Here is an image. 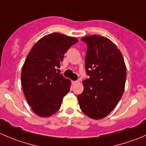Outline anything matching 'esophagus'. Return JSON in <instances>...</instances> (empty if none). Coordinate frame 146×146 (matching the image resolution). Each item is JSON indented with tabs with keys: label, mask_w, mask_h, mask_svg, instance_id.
Listing matches in <instances>:
<instances>
[{
	"label": "esophagus",
	"mask_w": 146,
	"mask_h": 146,
	"mask_svg": "<svg viewBox=\"0 0 146 146\" xmlns=\"http://www.w3.org/2000/svg\"><path fill=\"white\" fill-rule=\"evenodd\" d=\"M71 82H72V85H76V83H78V81L77 80V81H72Z\"/></svg>",
	"instance_id": "34e87169"
}]
</instances>
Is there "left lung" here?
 <instances>
[{"mask_svg":"<svg viewBox=\"0 0 146 146\" xmlns=\"http://www.w3.org/2000/svg\"><path fill=\"white\" fill-rule=\"evenodd\" d=\"M81 40L88 45L85 68L90 78L82 81L83 92L78 100L84 114L100 119L114 110L123 95L126 65L120 50L108 38L94 35Z\"/></svg>","mask_w":146,"mask_h":146,"instance_id":"obj_1","label":"left lung"}]
</instances>
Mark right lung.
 Here are the masks:
<instances>
[{
	"instance_id": "obj_1",
	"label": "right lung",
	"mask_w": 146,
	"mask_h": 146,
	"mask_svg": "<svg viewBox=\"0 0 146 146\" xmlns=\"http://www.w3.org/2000/svg\"><path fill=\"white\" fill-rule=\"evenodd\" d=\"M78 39L54 32L41 38L31 48L25 61L21 83L32 111L41 117L55 114L68 93L70 80L56 73L65 53Z\"/></svg>"
}]
</instances>
